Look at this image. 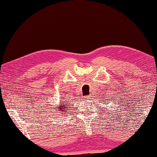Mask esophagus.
<instances>
[{"label": "esophagus", "instance_id": "1", "mask_svg": "<svg viewBox=\"0 0 157 157\" xmlns=\"http://www.w3.org/2000/svg\"><path fill=\"white\" fill-rule=\"evenodd\" d=\"M85 98H86V99H87V100L90 99V98H91V95H87V96H85Z\"/></svg>", "mask_w": 157, "mask_h": 157}]
</instances>
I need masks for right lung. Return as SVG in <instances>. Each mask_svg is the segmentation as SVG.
<instances>
[{
  "instance_id": "obj_1",
  "label": "right lung",
  "mask_w": 157,
  "mask_h": 157,
  "mask_svg": "<svg viewBox=\"0 0 157 157\" xmlns=\"http://www.w3.org/2000/svg\"><path fill=\"white\" fill-rule=\"evenodd\" d=\"M66 99V98H65ZM63 101H61V102H62ZM64 103L65 102H63L62 103V105H59V106H56V108H53V109H58L57 110H54V111H61V112H60V113H63V112H62V111H66V109H66L67 108V105H66V104H64ZM54 112H56V111H54ZM55 114H56V113H55Z\"/></svg>"
}]
</instances>
